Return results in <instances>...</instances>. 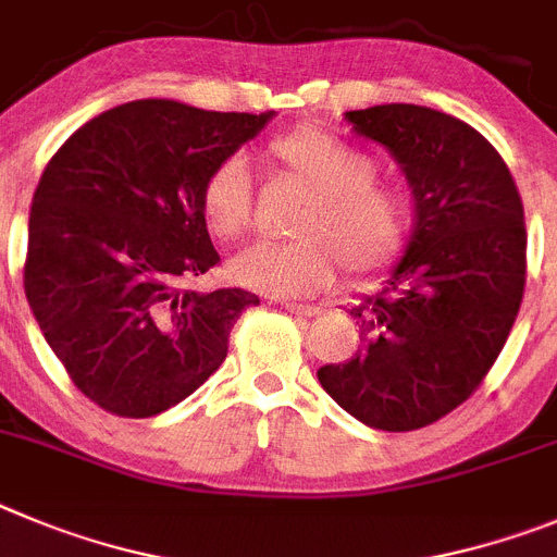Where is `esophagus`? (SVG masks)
Returning a JSON list of instances; mask_svg holds the SVG:
<instances>
[{
  "instance_id": "1",
  "label": "esophagus",
  "mask_w": 557,
  "mask_h": 557,
  "mask_svg": "<svg viewBox=\"0 0 557 557\" xmlns=\"http://www.w3.org/2000/svg\"><path fill=\"white\" fill-rule=\"evenodd\" d=\"M280 308L290 310V313L297 315H315L319 313V305H308V302H294V299H277Z\"/></svg>"
}]
</instances>
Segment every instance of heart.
Instances as JSON below:
<instances>
[{"mask_svg": "<svg viewBox=\"0 0 557 557\" xmlns=\"http://www.w3.org/2000/svg\"><path fill=\"white\" fill-rule=\"evenodd\" d=\"M269 158L308 188L297 242H258L230 260L242 285L272 297H308L335 283L341 263L355 277L388 267L408 233L410 205L399 188L374 180V160L338 135L302 127L269 147ZM202 213L227 242L252 224V177L242 154H230L202 185Z\"/></svg>", "mask_w": 557, "mask_h": 557, "instance_id": "heart-1", "label": "heart"}]
</instances>
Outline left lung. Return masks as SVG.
Instances as JSON below:
<instances>
[{"mask_svg":"<svg viewBox=\"0 0 557 557\" xmlns=\"http://www.w3.org/2000/svg\"><path fill=\"white\" fill-rule=\"evenodd\" d=\"M344 119L397 160L413 227L385 288L349 310L363 349L315 374L366 428L405 433L466 403L503 352L524 294V208L497 149L460 119L399 102Z\"/></svg>","mask_w":557,"mask_h":557,"instance_id":"obj_1","label":"left lung"}]
</instances>
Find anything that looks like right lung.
Here are the masks:
<instances>
[{
	"label": "right lung",
	"mask_w": 557,
	"mask_h": 557,
	"mask_svg": "<svg viewBox=\"0 0 557 557\" xmlns=\"http://www.w3.org/2000/svg\"><path fill=\"white\" fill-rule=\"evenodd\" d=\"M272 119L135 99L83 124L44 169L24 290L52 352L99 408L158 416L227 358L230 330L260 299L188 285L219 263L202 185Z\"/></svg>",
	"instance_id": "1"
}]
</instances>
